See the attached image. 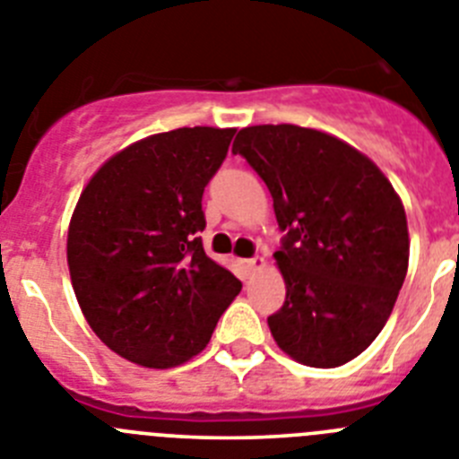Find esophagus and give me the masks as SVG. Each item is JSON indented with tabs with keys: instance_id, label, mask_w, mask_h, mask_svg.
Segmentation results:
<instances>
[{
	"instance_id": "esophagus-1",
	"label": "esophagus",
	"mask_w": 459,
	"mask_h": 459,
	"mask_svg": "<svg viewBox=\"0 0 459 459\" xmlns=\"http://www.w3.org/2000/svg\"><path fill=\"white\" fill-rule=\"evenodd\" d=\"M264 257H250V259H246V269L250 271V273H255V271H262L264 269Z\"/></svg>"
}]
</instances>
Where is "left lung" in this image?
Masks as SVG:
<instances>
[{"label":"left lung","instance_id":"obj_1","mask_svg":"<svg viewBox=\"0 0 459 459\" xmlns=\"http://www.w3.org/2000/svg\"><path fill=\"white\" fill-rule=\"evenodd\" d=\"M232 152L262 177L285 232L273 257L287 294L271 335L303 366L356 359L407 275V216L391 181L347 142L301 126H248Z\"/></svg>","mask_w":459,"mask_h":459}]
</instances>
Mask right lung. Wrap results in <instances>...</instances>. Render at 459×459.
Wrapping results in <instances>:
<instances>
[{"label":"right lung","instance_id":"obj_1","mask_svg":"<svg viewBox=\"0 0 459 459\" xmlns=\"http://www.w3.org/2000/svg\"><path fill=\"white\" fill-rule=\"evenodd\" d=\"M234 128H177L112 156L80 195L68 271L84 319L144 368L200 354L241 282L206 257L202 195Z\"/></svg>","mask_w":459,"mask_h":459}]
</instances>
